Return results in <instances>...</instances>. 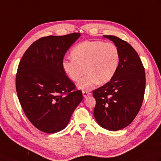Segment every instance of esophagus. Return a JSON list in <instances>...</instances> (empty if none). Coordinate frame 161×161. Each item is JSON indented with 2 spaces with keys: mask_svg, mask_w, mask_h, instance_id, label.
I'll return each instance as SVG.
<instances>
[{
  "mask_svg": "<svg viewBox=\"0 0 161 161\" xmlns=\"http://www.w3.org/2000/svg\"><path fill=\"white\" fill-rule=\"evenodd\" d=\"M82 93H83V96L85 98H86L88 96L91 95V93L90 92H88V91H82Z\"/></svg>",
  "mask_w": 161,
  "mask_h": 161,
  "instance_id": "1",
  "label": "esophagus"
}]
</instances>
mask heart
<instances>
[{"mask_svg":"<svg viewBox=\"0 0 161 161\" xmlns=\"http://www.w3.org/2000/svg\"><path fill=\"white\" fill-rule=\"evenodd\" d=\"M73 58L62 61V69L66 75L74 81H80L77 87L90 91L99 83L106 84L114 76L120 62V53L113 43L99 40H86L75 47L71 51Z\"/></svg>","mask_w":161,"mask_h":161,"instance_id":"1","label":"heart"}]
</instances>
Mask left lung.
Wrapping results in <instances>:
<instances>
[{"label": "left lung", "instance_id": "1", "mask_svg": "<svg viewBox=\"0 0 161 161\" xmlns=\"http://www.w3.org/2000/svg\"><path fill=\"white\" fill-rule=\"evenodd\" d=\"M103 37L117 47L120 62L113 79L92 92L94 117L103 128L117 131L130 125L139 113L145 89V69L130 44L114 36Z\"/></svg>", "mask_w": 161, "mask_h": 161}]
</instances>
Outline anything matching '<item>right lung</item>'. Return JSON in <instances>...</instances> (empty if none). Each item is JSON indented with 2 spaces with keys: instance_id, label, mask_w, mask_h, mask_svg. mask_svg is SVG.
Instances as JSON below:
<instances>
[{
  "instance_id": "1",
  "label": "right lung",
  "mask_w": 161,
  "mask_h": 161,
  "mask_svg": "<svg viewBox=\"0 0 161 161\" xmlns=\"http://www.w3.org/2000/svg\"><path fill=\"white\" fill-rule=\"evenodd\" d=\"M80 36L43 37L20 59L16 78L18 97L25 115L40 131L53 134L64 129L83 99L62 65L66 51Z\"/></svg>"
}]
</instances>
